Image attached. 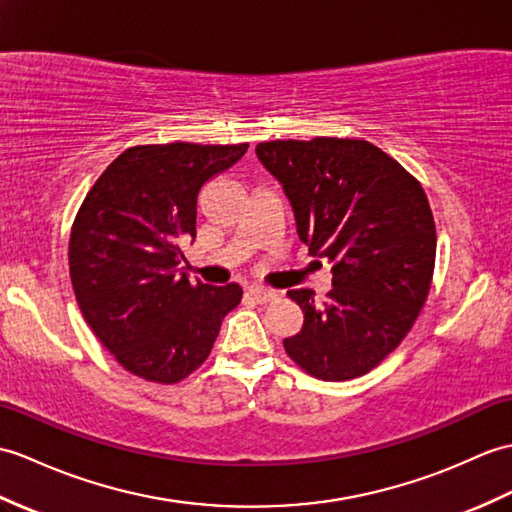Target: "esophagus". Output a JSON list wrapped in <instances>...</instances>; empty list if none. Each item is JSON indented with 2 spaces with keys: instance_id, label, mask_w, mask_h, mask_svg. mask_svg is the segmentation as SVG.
Wrapping results in <instances>:
<instances>
[{
  "instance_id": "34e87169",
  "label": "esophagus",
  "mask_w": 512,
  "mask_h": 512,
  "mask_svg": "<svg viewBox=\"0 0 512 512\" xmlns=\"http://www.w3.org/2000/svg\"><path fill=\"white\" fill-rule=\"evenodd\" d=\"M248 296H251V299L257 303H270L272 299H275V292L259 288V285H251V288H248Z\"/></svg>"
}]
</instances>
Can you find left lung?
I'll return each mask as SVG.
<instances>
[{
	"mask_svg": "<svg viewBox=\"0 0 512 512\" xmlns=\"http://www.w3.org/2000/svg\"><path fill=\"white\" fill-rule=\"evenodd\" d=\"M283 185L310 255L334 264L327 299L290 290L303 329L285 353L323 382L371 371L408 336L430 294L436 227L421 183L364 139L314 137L257 144Z\"/></svg>",
	"mask_w": 512,
	"mask_h": 512,
	"instance_id": "8db88e82",
	"label": "left lung"
}]
</instances>
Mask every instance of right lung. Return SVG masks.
<instances>
[{"mask_svg":"<svg viewBox=\"0 0 512 512\" xmlns=\"http://www.w3.org/2000/svg\"><path fill=\"white\" fill-rule=\"evenodd\" d=\"M246 148L133 146L82 200L69 237L71 285L87 325L128 373L181 382L209 358L222 318L242 301L237 283H194L176 266L196 237L200 187Z\"/></svg>","mask_w":512,"mask_h":512,"instance_id":"add662e5","label":"right lung"}]
</instances>
